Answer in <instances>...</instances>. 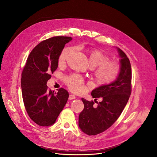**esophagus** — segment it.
Instances as JSON below:
<instances>
[{
  "instance_id": "34e87169",
  "label": "esophagus",
  "mask_w": 157,
  "mask_h": 157,
  "mask_svg": "<svg viewBox=\"0 0 157 157\" xmlns=\"http://www.w3.org/2000/svg\"><path fill=\"white\" fill-rule=\"evenodd\" d=\"M75 98H76L75 95H74L72 94L69 95V100H73V99H75Z\"/></svg>"
}]
</instances>
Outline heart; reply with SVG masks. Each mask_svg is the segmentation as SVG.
<instances>
[{
    "label": "heart",
    "instance_id": "b5f03b06",
    "mask_svg": "<svg viewBox=\"0 0 157 157\" xmlns=\"http://www.w3.org/2000/svg\"><path fill=\"white\" fill-rule=\"evenodd\" d=\"M72 48H65L60 53L59 63H63L72 52ZM89 62L92 67H95L94 76L99 85H109L116 81L121 72V65L116 60H110L108 55L97 49L89 52ZM65 83L72 92L80 93L84 90V79L77 74L66 78Z\"/></svg>",
    "mask_w": 157,
    "mask_h": 157
}]
</instances>
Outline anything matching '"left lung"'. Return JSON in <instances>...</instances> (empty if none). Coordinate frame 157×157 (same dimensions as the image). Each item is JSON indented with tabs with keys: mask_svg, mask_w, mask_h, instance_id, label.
Wrapping results in <instances>:
<instances>
[{
	"mask_svg": "<svg viewBox=\"0 0 157 157\" xmlns=\"http://www.w3.org/2000/svg\"><path fill=\"white\" fill-rule=\"evenodd\" d=\"M121 72L113 83L101 86L92 92L93 98L101 97L102 101L94 105V101L81 98L84 109L79 115V127L85 134L95 136L108 129L120 116L125 107L132 91V71L128 58L117 48Z\"/></svg>",
	"mask_w": 157,
	"mask_h": 157,
	"instance_id": "left-lung-1",
	"label": "left lung"
}]
</instances>
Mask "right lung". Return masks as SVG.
Listing matches in <instances>:
<instances>
[{
	"instance_id": "right-lung-1",
	"label": "right lung",
	"mask_w": 157,
	"mask_h": 157,
	"mask_svg": "<svg viewBox=\"0 0 157 157\" xmlns=\"http://www.w3.org/2000/svg\"><path fill=\"white\" fill-rule=\"evenodd\" d=\"M71 37L56 36L41 41L29 55L21 79L25 108L36 124L48 127L56 121L69 98L67 90H49L47 81L58 67L59 57Z\"/></svg>"
}]
</instances>
